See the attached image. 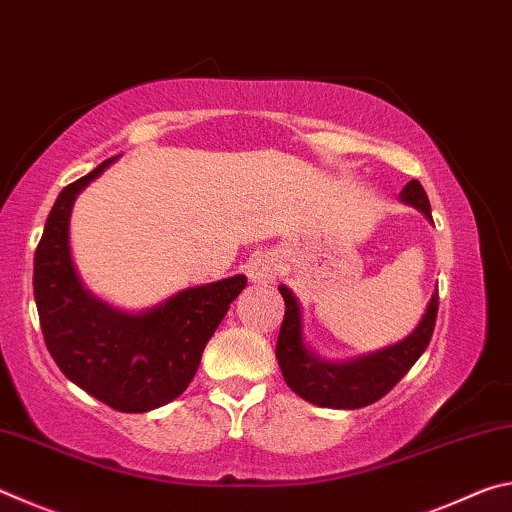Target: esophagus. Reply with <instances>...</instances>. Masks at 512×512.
Instances as JSON below:
<instances>
[{"instance_id":"34e87169","label":"esophagus","mask_w":512,"mask_h":512,"mask_svg":"<svg viewBox=\"0 0 512 512\" xmlns=\"http://www.w3.org/2000/svg\"><path fill=\"white\" fill-rule=\"evenodd\" d=\"M248 277L253 282H273L277 277V266H275V259L271 255H257L248 262Z\"/></svg>"}]
</instances>
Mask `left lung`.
Instances as JSON below:
<instances>
[{"label": "left lung", "instance_id": "obj_1", "mask_svg": "<svg viewBox=\"0 0 512 512\" xmlns=\"http://www.w3.org/2000/svg\"><path fill=\"white\" fill-rule=\"evenodd\" d=\"M404 203L418 207L431 219V205L420 180H411L402 189ZM284 298V320L277 336L275 357L282 368V377L293 393L325 409H361L384 397L422 357L431 341L438 316V289L433 293L420 325L404 341L379 352L352 361H323L302 341V316L298 300L280 284Z\"/></svg>", "mask_w": 512, "mask_h": 512}]
</instances>
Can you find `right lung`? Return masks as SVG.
I'll use <instances>...</instances> for the list:
<instances>
[{
	"label": "right lung",
	"instance_id": "right-lung-1",
	"mask_svg": "<svg viewBox=\"0 0 512 512\" xmlns=\"http://www.w3.org/2000/svg\"><path fill=\"white\" fill-rule=\"evenodd\" d=\"M115 160L58 194L33 259V293L47 350L63 375L110 409L144 413L185 393L246 275L185 289L142 314L94 298L69 253V216L81 189Z\"/></svg>",
	"mask_w": 512,
	"mask_h": 512
}]
</instances>
